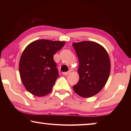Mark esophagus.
I'll return each instance as SVG.
<instances>
[{"mask_svg":"<svg viewBox=\"0 0 131 131\" xmlns=\"http://www.w3.org/2000/svg\"><path fill=\"white\" fill-rule=\"evenodd\" d=\"M71 71H67V72H63L62 73V74L64 75V76H67V75H69L70 74Z\"/></svg>","mask_w":131,"mask_h":131,"instance_id":"esophagus-1","label":"esophagus"}]
</instances>
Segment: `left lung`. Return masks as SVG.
I'll return each instance as SVG.
<instances>
[{
    "label": "left lung",
    "mask_w": 131,
    "mask_h": 131,
    "mask_svg": "<svg viewBox=\"0 0 131 131\" xmlns=\"http://www.w3.org/2000/svg\"><path fill=\"white\" fill-rule=\"evenodd\" d=\"M78 55L79 80L73 86L74 92L84 98L98 94L107 83L110 73V61L105 48L91 41L73 43Z\"/></svg>",
    "instance_id": "left-lung-1"
}]
</instances>
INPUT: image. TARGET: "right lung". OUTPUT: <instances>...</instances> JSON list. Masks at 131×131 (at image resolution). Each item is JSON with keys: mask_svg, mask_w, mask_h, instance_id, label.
Returning <instances> with one entry per match:
<instances>
[{"mask_svg": "<svg viewBox=\"0 0 131 131\" xmlns=\"http://www.w3.org/2000/svg\"><path fill=\"white\" fill-rule=\"evenodd\" d=\"M65 42L40 39L31 42L21 56L19 74L27 90L34 95L45 96L52 91L59 76L53 56Z\"/></svg>", "mask_w": 131, "mask_h": 131, "instance_id": "obj_1", "label": "right lung"}]
</instances>
